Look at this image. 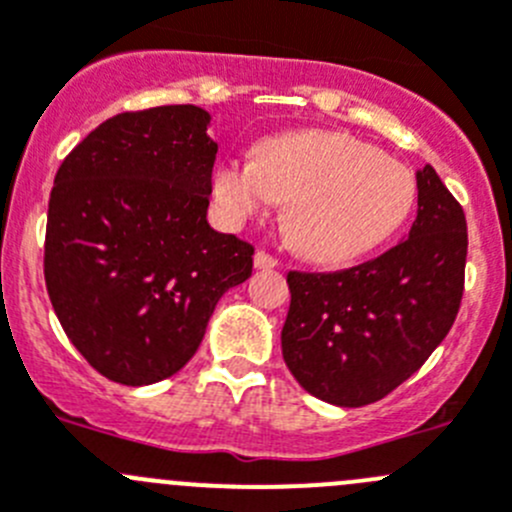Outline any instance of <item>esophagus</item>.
I'll list each match as a JSON object with an SVG mask.
<instances>
[{
    "mask_svg": "<svg viewBox=\"0 0 512 512\" xmlns=\"http://www.w3.org/2000/svg\"><path fill=\"white\" fill-rule=\"evenodd\" d=\"M253 266H256V269H276V266H279V259H274V256L266 251H256V256H253Z\"/></svg>",
    "mask_w": 512,
    "mask_h": 512,
    "instance_id": "34e87169",
    "label": "esophagus"
}]
</instances>
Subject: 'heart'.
<instances>
[{
	"instance_id": "obj_1",
	"label": "heart",
	"mask_w": 512,
	"mask_h": 512,
	"mask_svg": "<svg viewBox=\"0 0 512 512\" xmlns=\"http://www.w3.org/2000/svg\"><path fill=\"white\" fill-rule=\"evenodd\" d=\"M213 201L231 228L286 201L284 226L296 251L344 264L402 228L417 201L407 165L347 133L301 130L266 138L253 160H226L213 173Z\"/></svg>"
}]
</instances>
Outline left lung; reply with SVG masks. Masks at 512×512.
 I'll list each match as a JSON object with an SVG mask.
<instances>
[{"mask_svg": "<svg viewBox=\"0 0 512 512\" xmlns=\"http://www.w3.org/2000/svg\"><path fill=\"white\" fill-rule=\"evenodd\" d=\"M467 223L432 165L417 170L410 236L334 274L289 271L281 352L296 382L337 407H364L410 379L460 309Z\"/></svg>", "mask_w": 512, "mask_h": 512, "instance_id": "obj_1", "label": "left lung"}]
</instances>
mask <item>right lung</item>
Masks as SVG:
<instances>
[{
  "label": "right lung",
  "instance_id": "add662e5",
  "mask_svg": "<svg viewBox=\"0 0 512 512\" xmlns=\"http://www.w3.org/2000/svg\"><path fill=\"white\" fill-rule=\"evenodd\" d=\"M196 105L120 113L65 160L50 193L45 281L77 352L128 387L173 377L253 269V246L208 226L218 145Z\"/></svg>",
  "mask_w": 512,
  "mask_h": 512
}]
</instances>
